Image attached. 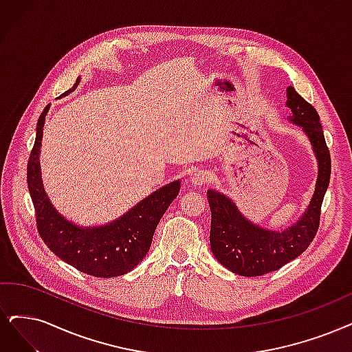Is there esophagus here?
Returning <instances> with one entry per match:
<instances>
[{"instance_id": "34e87169", "label": "esophagus", "mask_w": 352, "mask_h": 352, "mask_svg": "<svg viewBox=\"0 0 352 352\" xmlns=\"http://www.w3.org/2000/svg\"><path fill=\"white\" fill-rule=\"evenodd\" d=\"M209 179H210V173L206 171V169H197V171H194L190 177L191 184L196 186V187H201Z\"/></svg>"}]
</instances>
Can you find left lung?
<instances>
[{"label":"left lung","instance_id":"8db88e82","mask_svg":"<svg viewBox=\"0 0 352 352\" xmlns=\"http://www.w3.org/2000/svg\"><path fill=\"white\" fill-rule=\"evenodd\" d=\"M285 106L292 111L287 119L302 127L318 161L315 192L303 214L283 230H272L246 219L226 194L213 188L207 191L212 212L210 248L217 261L238 276L258 277L281 268L306 251L319 228L331 178L329 151L318 111L293 87L287 88Z\"/></svg>","mask_w":352,"mask_h":352}]
</instances>
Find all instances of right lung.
<instances>
[{
  "label": "right lung",
  "mask_w": 352,
  "mask_h": 352,
  "mask_svg": "<svg viewBox=\"0 0 352 352\" xmlns=\"http://www.w3.org/2000/svg\"><path fill=\"white\" fill-rule=\"evenodd\" d=\"M63 93L68 96L78 87ZM50 106L37 120L36 140L28 164V184L36 210L38 235L62 261L93 277L110 278L132 271L146 256L156 226L178 196L179 179L160 187L123 216L100 226H81L62 216L49 200L42 183L41 148L43 126Z\"/></svg>",
  "instance_id": "add662e5"
}]
</instances>
